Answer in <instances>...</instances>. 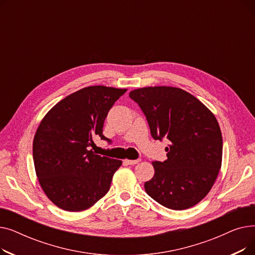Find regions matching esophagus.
Listing matches in <instances>:
<instances>
[{
  "mask_svg": "<svg viewBox=\"0 0 255 255\" xmlns=\"http://www.w3.org/2000/svg\"><path fill=\"white\" fill-rule=\"evenodd\" d=\"M139 161H140V159H136V160H129V159H126V160H125V163H127L128 165H134V164H137Z\"/></svg>",
  "mask_w": 255,
  "mask_h": 255,
  "instance_id": "obj_1",
  "label": "esophagus"
}]
</instances>
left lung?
<instances>
[{
    "label": "left lung",
    "instance_id": "left-lung-1",
    "mask_svg": "<svg viewBox=\"0 0 255 255\" xmlns=\"http://www.w3.org/2000/svg\"><path fill=\"white\" fill-rule=\"evenodd\" d=\"M148 121L154 139L169 140L167 159L152 162L145 192L171 210L198 204L215 183L222 161V135L215 116L190 93L148 87L129 93Z\"/></svg>",
    "mask_w": 255,
    "mask_h": 255
}]
</instances>
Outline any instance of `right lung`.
<instances>
[{"label": "right lung", "instance_id": "1", "mask_svg": "<svg viewBox=\"0 0 255 255\" xmlns=\"http://www.w3.org/2000/svg\"><path fill=\"white\" fill-rule=\"evenodd\" d=\"M126 89L92 86L58 102L40 123L33 141L36 175L46 196L62 210L91 208L111 188L122 161L90 146L103 134L104 120Z\"/></svg>", "mask_w": 255, "mask_h": 255}]
</instances>
